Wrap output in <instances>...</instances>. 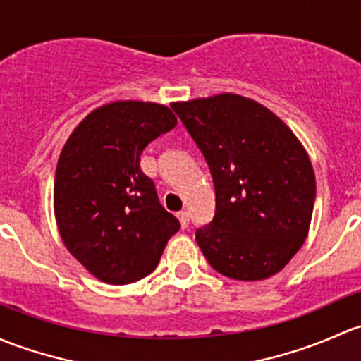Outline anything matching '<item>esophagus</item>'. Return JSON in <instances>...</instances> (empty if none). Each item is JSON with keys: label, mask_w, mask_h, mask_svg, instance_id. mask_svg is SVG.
Returning <instances> with one entry per match:
<instances>
[{"label": "esophagus", "mask_w": 361, "mask_h": 361, "mask_svg": "<svg viewBox=\"0 0 361 361\" xmlns=\"http://www.w3.org/2000/svg\"><path fill=\"white\" fill-rule=\"evenodd\" d=\"M177 217H179V221H180V226H182V229H185L189 226V214L185 210H182V212H179V214H177Z\"/></svg>", "instance_id": "esophagus-1"}]
</instances>
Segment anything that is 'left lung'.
Listing matches in <instances>:
<instances>
[{
	"mask_svg": "<svg viewBox=\"0 0 361 361\" xmlns=\"http://www.w3.org/2000/svg\"><path fill=\"white\" fill-rule=\"evenodd\" d=\"M215 188V215L196 231L208 264L233 280L276 274L310 231L317 180L292 130L236 94L173 102Z\"/></svg>",
	"mask_w": 361,
	"mask_h": 361,
	"instance_id": "left-lung-1",
	"label": "left lung"
}]
</instances>
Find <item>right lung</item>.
Wrapping results in <instances>:
<instances>
[{
	"label": "right lung",
	"instance_id": "add662e5",
	"mask_svg": "<svg viewBox=\"0 0 361 361\" xmlns=\"http://www.w3.org/2000/svg\"><path fill=\"white\" fill-rule=\"evenodd\" d=\"M176 125L161 104L118 100L92 111L62 149L54 184L59 233L100 281L126 285L153 273L180 229L140 170L147 144Z\"/></svg>",
	"mask_w": 361,
	"mask_h": 361
}]
</instances>
